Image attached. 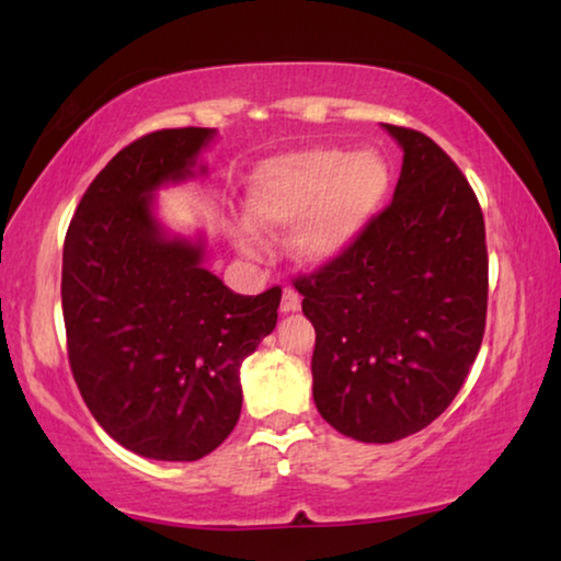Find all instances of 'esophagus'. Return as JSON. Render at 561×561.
<instances>
[{
	"label": "esophagus",
	"mask_w": 561,
	"mask_h": 561,
	"mask_svg": "<svg viewBox=\"0 0 561 561\" xmlns=\"http://www.w3.org/2000/svg\"><path fill=\"white\" fill-rule=\"evenodd\" d=\"M298 309H301V296H298L296 288L286 286V288H283V298H280V311L283 313H294Z\"/></svg>",
	"instance_id": "esophagus-1"
}]
</instances>
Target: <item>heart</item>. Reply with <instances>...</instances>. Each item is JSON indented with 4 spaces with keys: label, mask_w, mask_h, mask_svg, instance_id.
<instances>
[{
    "label": "heart",
    "mask_w": 561,
    "mask_h": 561,
    "mask_svg": "<svg viewBox=\"0 0 561 561\" xmlns=\"http://www.w3.org/2000/svg\"><path fill=\"white\" fill-rule=\"evenodd\" d=\"M390 173L375 150L347 152L313 148L260 165L250 181L248 214L265 232L296 225L290 250L301 263L340 255L363 232L388 194ZM252 252L250 234L240 237Z\"/></svg>",
    "instance_id": "1"
}]
</instances>
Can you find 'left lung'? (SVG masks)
Returning <instances> with one entry per match:
<instances>
[{
  "label": "left lung",
  "instance_id": "left-lung-1",
  "mask_svg": "<svg viewBox=\"0 0 561 561\" xmlns=\"http://www.w3.org/2000/svg\"><path fill=\"white\" fill-rule=\"evenodd\" d=\"M403 148L393 202L340 255L298 275L317 329L313 403L336 432L390 444L455 401L488 313L478 196L432 137L386 125Z\"/></svg>",
  "mask_w": 561,
  "mask_h": 561
}]
</instances>
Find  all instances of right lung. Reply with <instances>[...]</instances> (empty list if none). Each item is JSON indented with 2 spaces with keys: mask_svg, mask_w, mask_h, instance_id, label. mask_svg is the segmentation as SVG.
Masks as SVG:
<instances>
[{
  "mask_svg": "<svg viewBox=\"0 0 561 561\" xmlns=\"http://www.w3.org/2000/svg\"><path fill=\"white\" fill-rule=\"evenodd\" d=\"M214 135L158 129L122 148L64 242L60 301L83 403L114 442L165 462H194L232 434L242 359L278 321V286L234 294L202 265V242L171 240L152 217V191L191 179Z\"/></svg>",
  "mask_w": 561,
  "mask_h": 561,
  "instance_id": "obj_1",
  "label": "right lung"
}]
</instances>
